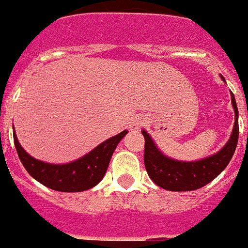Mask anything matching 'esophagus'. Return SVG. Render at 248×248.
<instances>
[{
  "label": "esophagus",
  "mask_w": 248,
  "mask_h": 248,
  "mask_svg": "<svg viewBox=\"0 0 248 248\" xmlns=\"http://www.w3.org/2000/svg\"><path fill=\"white\" fill-rule=\"evenodd\" d=\"M145 118L141 117V115H139V117H135L134 119L131 120L130 123H129V128L131 129V130H139L141 126L145 124Z\"/></svg>",
  "instance_id": "obj_1"
}]
</instances>
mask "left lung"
<instances>
[{"label": "left lung", "instance_id": "8db88e82", "mask_svg": "<svg viewBox=\"0 0 248 248\" xmlns=\"http://www.w3.org/2000/svg\"><path fill=\"white\" fill-rule=\"evenodd\" d=\"M223 79V77H221ZM225 80V79H223ZM231 102L235 110V124L229 141L216 154L196 161H180L161 153L146 130H141L145 139L144 163L149 177L157 186L169 191H192L211 183L229 165L238 141V109L233 93Z\"/></svg>", "mask_w": 248, "mask_h": 248}]
</instances>
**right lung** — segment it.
<instances>
[{
	"label": "right lung",
	"mask_w": 248,
	"mask_h": 248,
	"mask_svg": "<svg viewBox=\"0 0 248 248\" xmlns=\"http://www.w3.org/2000/svg\"><path fill=\"white\" fill-rule=\"evenodd\" d=\"M128 130L109 138L102 144L67 164H49L31 156L19 144L13 128V140L21 163L31 176L49 189L62 192H79L89 190L102 181L114 150Z\"/></svg>",
	"instance_id": "add662e5"
}]
</instances>
